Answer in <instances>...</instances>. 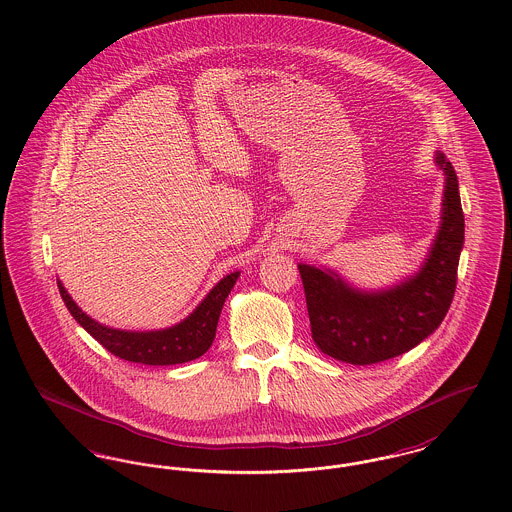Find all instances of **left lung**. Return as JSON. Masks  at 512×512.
Returning a JSON list of instances; mask_svg holds the SVG:
<instances>
[{
  "instance_id": "8db88e82",
  "label": "left lung",
  "mask_w": 512,
  "mask_h": 512,
  "mask_svg": "<svg viewBox=\"0 0 512 512\" xmlns=\"http://www.w3.org/2000/svg\"><path fill=\"white\" fill-rule=\"evenodd\" d=\"M445 174L438 234L418 272L384 290H359L332 268L299 263L311 332L318 349L349 365H374L407 353L436 332L457 288L464 215L453 165L436 151Z\"/></svg>"
}]
</instances>
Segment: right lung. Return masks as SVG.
<instances>
[{
  "label": "right lung",
  "instance_id": "obj_1",
  "mask_svg": "<svg viewBox=\"0 0 512 512\" xmlns=\"http://www.w3.org/2000/svg\"><path fill=\"white\" fill-rule=\"evenodd\" d=\"M238 276H240V270L226 274L219 284L203 297V301L195 307L194 311L178 324L163 330H146V332L119 330V328L99 324L98 320L88 317L74 303L73 297L65 290L59 278H57V286L74 320L115 357H121L130 363L167 366L194 361L211 347V343L215 340L222 305L228 293L232 292Z\"/></svg>",
  "mask_w": 512,
  "mask_h": 512
}]
</instances>
